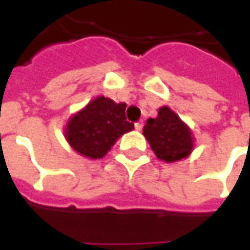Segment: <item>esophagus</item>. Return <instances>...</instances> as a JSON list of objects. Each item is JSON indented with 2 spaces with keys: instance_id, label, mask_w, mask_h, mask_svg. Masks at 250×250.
<instances>
[{
  "instance_id": "esophagus-1",
  "label": "esophagus",
  "mask_w": 250,
  "mask_h": 250,
  "mask_svg": "<svg viewBox=\"0 0 250 250\" xmlns=\"http://www.w3.org/2000/svg\"><path fill=\"white\" fill-rule=\"evenodd\" d=\"M142 127H143V123H142V122H138V123H135V128L138 131H141Z\"/></svg>"
}]
</instances>
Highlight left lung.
Instances as JSON below:
<instances>
[{"mask_svg": "<svg viewBox=\"0 0 250 250\" xmlns=\"http://www.w3.org/2000/svg\"><path fill=\"white\" fill-rule=\"evenodd\" d=\"M143 135L155 155L167 163L186 158L193 150L191 131L168 107L159 108L157 118L147 119Z\"/></svg>", "mask_w": 250, "mask_h": 250, "instance_id": "left-lung-1", "label": "left lung"}]
</instances>
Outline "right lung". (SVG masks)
<instances>
[{
  "mask_svg": "<svg viewBox=\"0 0 250 250\" xmlns=\"http://www.w3.org/2000/svg\"><path fill=\"white\" fill-rule=\"evenodd\" d=\"M125 103L99 96L75 115L66 127V141L82 155L99 159L111 150L116 139L134 128L125 119Z\"/></svg>",
  "mask_w": 250,
  "mask_h": 250,
  "instance_id": "1",
  "label": "right lung"
}]
</instances>
